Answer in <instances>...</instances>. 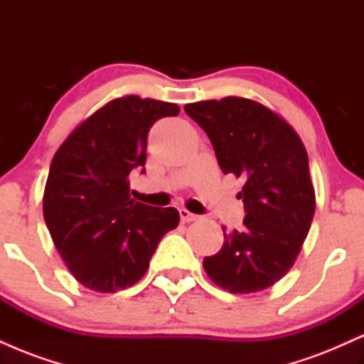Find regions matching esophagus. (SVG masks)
Listing matches in <instances>:
<instances>
[{
	"label": "esophagus",
	"instance_id": "1",
	"mask_svg": "<svg viewBox=\"0 0 364 364\" xmlns=\"http://www.w3.org/2000/svg\"><path fill=\"white\" fill-rule=\"evenodd\" d=\"M179 217H181L183 223H193V220L198 219V215L191 214V212L186 210V208H179Z\"/></svg>",
	"mask_w": 364,
	"mask_h": 364
}]
</instances>
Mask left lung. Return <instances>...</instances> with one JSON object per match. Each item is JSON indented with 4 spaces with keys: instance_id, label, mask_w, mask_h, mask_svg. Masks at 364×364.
<instances>
[{
    "instance_id": "1",
    "label": "left lung",
    "mask_w": 364,
    "mask_h": 364,
    "mask_svg": "<svg viewBox=\"0 0 364 364\" xmlns=\"http://www.w3.org/2000/svg\"><path fill=\"white\" fill-rule=\"evenodd\" d=\"M214 147L224 174L245 181L243 228L203 258L208 277L235 294L274 286L298 258L315 214L308 154L298 133L260 102L245 97L186 104Z\"/></svg>"
}]
</instances>
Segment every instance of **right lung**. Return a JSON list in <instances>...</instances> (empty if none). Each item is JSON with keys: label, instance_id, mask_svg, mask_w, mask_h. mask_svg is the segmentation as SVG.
I'll return each instance as SVG.
<instances>
[{"label": "right lung", "instance_id": "right-lung-1", "mask_svg": "<svg viewBox=\"0 0 364 364\" xmlns=\"http://www.w3.org/2000/svg\"><path fill=\"white\" fill-rule=\"evenodd\" d=\"M179 114L176 104L114 99L77 127L54 154L43 210L53 243L82 286L116 292L147 272L159 241L178 228L176 208L129 198L128 176L145 173L152 124Z\"/></svg>", "mask_w": 364, "mask_h": 364}]
</instances>
